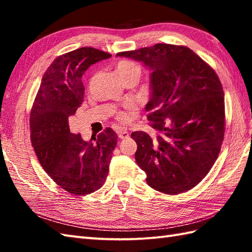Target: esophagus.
Listing matches in <instances>:
<instances>
[{
  "label": "esophagus",
  "mask_w": 252,
  "mask_h": 252,
  "mask_svg": "<svg viewBox=\"0 0 252 252\" xmlns=\"http://www.w3.org/2000/svg\"><path fill=\"white\" fill-rule=\"evenodd\" d=\"M118 136H119V138H121V140H125V138L129 137V132H127L126 130L120 129V130H118Z\"/></svg>",
  "instance_id": "esophagus-1"
}]
</instances>
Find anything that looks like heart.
Instances as JSON below:
<instances>
[{
    "label": "heart",
    "mask_w": 252,
    "mask_h": 252,
    "mask_svg": "<svg viewBox=\"0 0 252 252\" xmlns=\"http://www.w3.org/2000/svg\"><path fill=\"white\" fill-rule=\"evenodd\" d=\"M117 72H118V74H119V77L122 79L123 77H126L130 73H134V72L141 73V68L134 62L123 60L117 63ZM132 107H133L132 105H126V108H132ZM117 117H118V119L121 121H126L127 119L126 114H125V112H122V111L118 112Z\"/></svg>",
    "instance_id": "obj_1"
}]
</instances>
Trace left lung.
<instances>
[{
    "label": "left lung",
    "instance_id": "8db88e82",
    "mask_svg": "<svg viewBox=\"0 0 252 252\" xmlns=\"http://www.w3.org/2000/svg\"><path fill=\"white\" fill-rule=\"evenodd\" d=\"M117 56L142 62L153 71L145 108L158 134H131L147 184L168 195L191 189L216 162L225 132L224 92L218 74L183 45L158 43Z\"/></svg>",
    "mask_w": 252,
    "mask_h": 252
}]
</instances>
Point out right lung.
I'll return each instance as SVG.
<instances>
[{
  "label": "right lung",
  "mask_w": 252,
  "mask_h": 252,
  "mask_svg": "<svg viewBox=\"0 0 252 252\" xmlns=\"http://www.w3.org/2000/svg\"><path fill=\"white\" fill-rule=\"evenodd\" d=\"M110 56L93 47L58 56L43 74L31 108L30 137L37 160L58 186L73 195H88L104 185L117 145L110 127L85 142L70 132L68 121L82 104L84 71Z\"/></svg>",
  "instance_id": "obj_1"
}]
</instances>
